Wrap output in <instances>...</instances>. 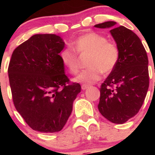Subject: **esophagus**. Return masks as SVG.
I'll return each mask as SVG.
<instances>
[{"label":"esophagus","mask_w":155,"mask_h":155,"mask_svg":"<svg viewBox=\"0 0 155 155\" xmlns=\"http://www.w3.org/2000/svg\"><path fill=\"white\" fill-rule=\"evenodd\" d=\"M89 87V85H85V84H83V85H82V90H86L87 88H88Z\"/></svg>","instance_id":"esophagus-1"}]
</instances>
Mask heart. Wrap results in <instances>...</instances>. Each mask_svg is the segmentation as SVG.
Returning a JSON list of instances; mask_svg holds the SVG:
<instances>
[{
  "mask_svg": "<svg viewBox=\"0 0 155 155\" xmlns=\"http://www.w3.org/2000/svg\"><path fill=\"white\" fill-rule=\"evenodd\" d=\"M80 57L88 55L86 70L81 72L75 81L85 85H91L101 79L102 72L111 73L119 61L120 52L113 42L95 32H87L79 36L71 47L64 48L60 53L62 64L71 74L78 72Z\"/></svg>",
  "mask_w": 155,
  "mask_h": 155,
  "instance_id": "1",
  "label": "heart"
}]
</instances>
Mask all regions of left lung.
Instances as JSON below:
<instances>
[{"mask_svg":"<svg viewBox=\"0 0 155 155\" xmlns=\"http://www.w3.org/2000/svg\"><path fill=\"white\" fill-rule=\"evenodd\" d=\"M115 24L94 25L111 28L120 52L118 64L101 84L98 109L111 122L123 124L138 113L145 101L149 86L148 59L138 36L124 26L114 27Z\"/></svg>","mask_w":155,"mask_h":155,"instance_id":"8db88e82","label":"left lung"}]
</instances>
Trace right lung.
<instances>
[{
	"mask_svg": "<svg viewBox=\"0 0 155 155\" xmlns=\"http://www.w3.org/2000/svg\"><path fill=\"white\" fill-rule=\"evenodd\" d=\"M64 43L56 34H35L14 49L8 67L13 104L30 127L61 130L81 91L64 73L59 53Z\"/></svg>",
	"mask_w": 155,
	"mask_h": 155,
	"instance_id": "obj_1",
	"label": "right lung"
}]
</instances>
